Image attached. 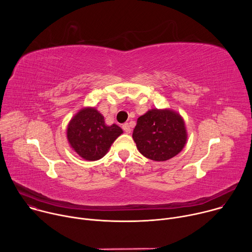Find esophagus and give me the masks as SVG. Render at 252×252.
<instances>
[{"label": "esophagus", "mask_w": 252, "mask_h": 252, "mask_svg": "<svg viewBox=\"0 0 252 252\" xmlns=\"http://www.w3.org/2000/svg\"><path fill=\"white\" fill-rule=\"evenodd\" d=\"M123 129L126 132V133H130V126H129V125L126 123V124H124L123 125Z\"/></svg>", "instance_id": "obj_1"}]
</instances>
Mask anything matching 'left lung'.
<instances>
[{"label": "left lung", "instance_id": "obj_1", "mask_svg": "<svg viewBox=\"0 0 252 252\" xmlns=\"http://www.w3.org/2000/svg\"><path fill=\"white\" fill-rule=\"evenodd\" d=\"M132 138L143 157L164 161L183 151L188 132L183 117L175 111L152 109L137 119Z\"/></svg>", "mask_w": 252, "mask_h": 252}]
</instances>
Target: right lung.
I'll list each match as a JSON object with an SVG mask.
<instances>
[{"instance_id": "add662e5", "label": "right lung", "mask_w": 252, "mask_h": 252, "mask_svg": "<svg viewBox=\"0 0 252 252\" xmlns=\"http://www.w3.org/2000/svg\"><path fill=\"white\" fill-rule=\"evenodd\" d=\"M117 126H107L103 116L93 106L81 109L69 121L66 128L68 145L81 158L94 161L103 158L113 142L123 133Z\"/></svg>"}]
</instances>
